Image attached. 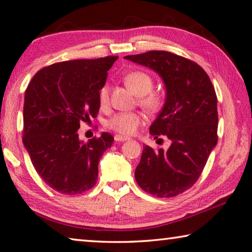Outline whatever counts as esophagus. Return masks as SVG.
<instances>
[{
	"instance_id": "obj_1",
	"label": "esophagus",
	"mask_w": 252,
	"mask_h": 252,
	"mask_svg": "<svg viewBox=\"0 0 252 252\" xmlns=\"http://www.w3.org/2000/svg\"><path fill=\"white\" fill-rule=\"evenodd\" d=\"M129 137H125V135H121V134H115L114 135V140L117 142H122V141H126L129 140Z\"/></svg>"
}]
</instances>
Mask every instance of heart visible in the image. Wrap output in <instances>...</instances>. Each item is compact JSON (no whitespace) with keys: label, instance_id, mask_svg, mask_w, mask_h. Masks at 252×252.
Masks as SVG:
<instances>
[{"label":"heart","instance_id":"b5f03b06","mask_svg":"<svg viewBox=\"0 0 252 252\" xmlns=\"http://www.w3.org/2000/svg\"><path fill=\"white\" fill-rule=\"evenodd\" d=\"M125 82L135 95L140 96L139 103L149 113H156L161 109L162 96L157 92H153L154 79L145 71L134 70L125 76ZM99 104L106 106L110 99V85L104 84L98 93ZM143 119L137 112H120L106 122L110 130L120 134L130 135L137 132L138 127L142 125Z\"/></svg>","mask_w":252,"mask_h":252}]
</instances>
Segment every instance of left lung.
Listing matches in <instances>:
<instances>
[{
    "instance_id": "obj_1",
    "label": "left lung",
    "mask_w": 252,
    "mask_h": 252,
    "mask_svg": "<svg viewBox=\"0 0 252 252\" xmlns=\"http://www.w3.org/2000/svg\"><path fill=\"white\" fill-rule=\"evenodd\" d=\"M126 59L155 70L165 83L166 101L150 126V134L167 135L168 150L143 147L134 177L157 197H174L190 189L218 143V98L209 75L196 63L151 50Z\"/></svg>"
}]
</instances>
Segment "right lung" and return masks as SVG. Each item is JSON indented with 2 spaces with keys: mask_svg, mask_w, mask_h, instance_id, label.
<instances>
[{
  "mask_svg": "<svg viewBox=\"0 0 252 252\" xmlns=\"http://www.w3.org/2000/svg\"><path fill=\"white\" fill-rule=\"evenodd\" d=\"M117 59L56 63L40 69L27 87L23 145L39 176L59 193L82 194L96 184L99 159L114 138L103 132L84 142L77 130L97 115L99 90Z\"/></svg>",
  "mask_w": 252,
  "mask_h": 252,
  "instance_id": "obj_1",
  "label": "right lung"
}]
</instances>
